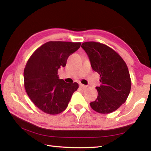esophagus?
<instances>
[{"label": "esophagus", "instance_id": "1", "mask_svg": "<svg viewBox=\"0 0 151 151\" xmlns=\"http://www.w3.org/2000/svg\"><path fill=\"white\" fill-rule=\"evenodd\" d=\"M80 87L81 88L84 89V88H86V85L83 84H80Z\"/></svg>", "mask_w": 151, "mask_h": 151}]
</instances>
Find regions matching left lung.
Returning <instances> with one entry per match:
<instances>
[{"label":"left lung","mask_w":151,"mask_h":151,"mask_svg":"<svg viewBox=\"0 0 151 151\" xmlns=\"http://www.w3.org/2000/svg\"><path fill=\"white\" fill-rule=\"evenodd\" d=\"M82 48L88 56L92 69L100 76L98 97L90 103L100 114H109L118 109L129 94L131 82L127 65L119 55L106 45L84 42Z\"/></svg>","instance_id":"8db88e82"}]
</instances>
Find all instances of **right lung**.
<instances>
[{
    "instance_id": "right-lung-1",
    "label": "right lung",
    "mask_w": 151,
    "mask_h": 151,
    "mask_svg": "<svg viewBox=\"0 0 151 151\" xmlns=\"http://www.w3.org/2000/svg\"><path fill=\"white\" fill-rule=\"evenodd\" d=\"M80 42H48L34 51L24 71V87L32 102L46 114L61 113L77 90L76 83L59 79V68L65 67L68 57L81 47Z\"/></svg>"
}]
</instances>
